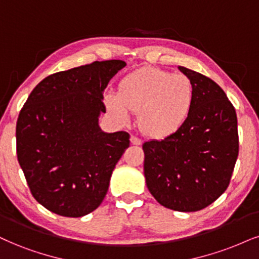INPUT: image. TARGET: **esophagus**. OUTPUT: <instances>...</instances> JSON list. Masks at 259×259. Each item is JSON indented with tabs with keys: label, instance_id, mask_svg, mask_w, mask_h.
Returning <instances> with one entry per match:
<instances>
[{
	"label": "esophagus",
	"instance_id": "1",
	"mask_svg": "<svg viewBox=\"0 0 259 259\" xmlns=\"http://www.w3.org/2000/svg\"><path fill=\"white\" fill-rule=\"evenodd\" d=\"M131 143H132L133 145H140L142 144V140H140L139 138H137V137H135V136H132L131 137Z\"/></svg>",
	"mask_w": 259,
	"mask_h": 259
}]
</instances>
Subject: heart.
I'll use <instances>...</instances> for the list:
<instances>
[{"instance_id":"1","label":"heart","mask_w":259,"mask_h":259,"mask_svg":"<svg viewBox=\"0 0 259 259\" xmlns=\"http://www.w3.org/2000/svg\"><path fill=\"white\" fill-rule=\"evenodd\" d=\"M104 103L122 123L130 122L132 113H139L142 132L163 139L179 132L190 119L194 86L185 74L143 67L124 75L119 82V91L108 92Z\"/></svg>"}]
</instances>
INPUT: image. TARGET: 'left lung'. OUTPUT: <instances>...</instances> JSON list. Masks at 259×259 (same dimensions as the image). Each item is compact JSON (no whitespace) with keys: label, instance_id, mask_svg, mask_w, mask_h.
Instances as JSON below:
<instances>
[{"label":"left lung","instance_id":"left-lung-1","mask_svg":"<svg viewBox=\"0 0 259 259\" xmlns=\"http://www.w3.org/2000/svg\"><path fill=\"white\" fill-rule=\"evenodd\" d=\"M194 86L190 119L175 135L143 144L150 193L175 211L192 212L227 190L239 154L234 107L215 81L179 66Z\"/></svg>","mask_w":259,"mask_h":259}]
</instances>
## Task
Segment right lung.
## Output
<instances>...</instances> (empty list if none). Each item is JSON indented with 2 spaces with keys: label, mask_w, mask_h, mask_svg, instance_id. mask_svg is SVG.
Segmentation results:
<instances>
[{
  "label": "right lung",
  "mask_w": 259,
  "mask_h": 259,
  "mask_svg": "<svg viewBox=\"0 0 259 259\" xmlns=\"http://www.w3.org/2000/svg\"><path fill=\"white\" fill-rule=\"evenodd\" d=\"M124 66L95 61L47 76L19 114V164L32 196L52 212L81 218L103 202L130 135L103 132L98 120L104 89Z\"/></svg>",
  "instance_id": "obj_1"
}]
</instances>
